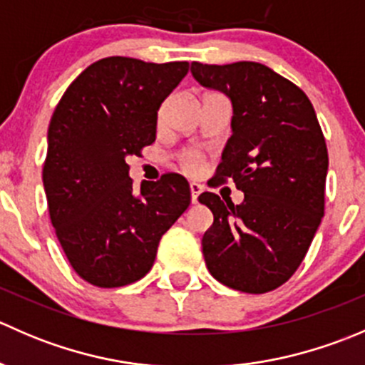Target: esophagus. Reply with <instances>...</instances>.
<instances>
[{
	"mask_svg": "<svg viewBox=\"0 0 365 365\" xmlns=\"http://www.w3.org/2000/svg\"><path fill=\"white\" fill-rule=\"evenodd\" d=\"M189 189H190V201H192V203L196 205L197 203V197H200V194H201V190H203V187H201L200 183H190Z\"/></svg>",
	"mask_w": 365,
	"mask_h": 365,
	"instance_id": "1",
	"label": "esophagus"
}]
</instances>
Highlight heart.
<instances>
[{"label":"heart","instance_id":"heart-1","mask_svg":"<svg viewBox=\"0 0 365 365\" xmlns=\"http://www.w3.org/2000/svg\"><path fill=\"white\" fill-rule=\"evenodd\" d=\"M210 95L215 93H206L205 97H210ZM176 160H178V165L182 168V171L187 173V175L196 176L205 168V157L197 150H182V152L176 153Z\"/></svg>","mask_w":365,"mask_h":365}]
</instances>
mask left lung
Masks as SVG:
<instances>
[{"label": "left lung", "instance_id": "left-lung-1", "mask_svg": "<svg viewBox=\"0 0 365 365\" xmlns=\"http://www.w3.org/2000/svg\"><path fill=\"white\" fill-rule=\"evenodd\" d=\"M190 72L233 104V135L212 187L233 180L244 192L240 205L200 196L213 213L205 263L227 288L272 292L300 267L325 213V135L307 95L264 65L192 61Z\"/></svg>", "mask_w": 365, "mask_h": 365}]
</instances>
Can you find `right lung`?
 <instances>
[{
  "instance_id": "right-lung-1",
  "label": "right lung",
  "mask_w": 365,
  "mask_h": 365,
  "mask_svg": "<svg viewBox=\"0 0 365 365\" xmlns=\"http://www.w3.org/2000/svg\"><path fill=\"white\" fill-rule=\"evenodd\" d=\"M187 61L111 56L79 73L47 132L42 178L49 217L68 263L98 288H120L153 267L162 235L189 208V182L165 173L135 190L128 155L155 141L162 101Z\"/></svg>"
}]
</instances>
